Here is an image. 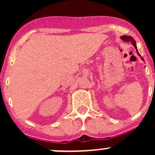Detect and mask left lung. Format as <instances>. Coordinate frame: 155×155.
Segmentation results:
<instances>
[{"instance_id":"1","label":"left lung","mask_w":155,"mask_h":155,"mask_svg":"<svg viewBox=\"0 0 155 155\" xmlns=\"http://www.w3.org/2000/svg\"><path fill=\"white\" fill-rule=\"evenodd\" d=\"M120 38L122 39V41H124V42H131V43H132V44H133V46H134L135 49H136V50L137 51V54H138V56H139L140 58H141V60H143V61H144L143 58H141V57H140V54H139V53H138V49H137V47H136V41H134V39H133L132 37L129 36V35H122V36L120 37Z\"/></svg>"}]
</instances>
